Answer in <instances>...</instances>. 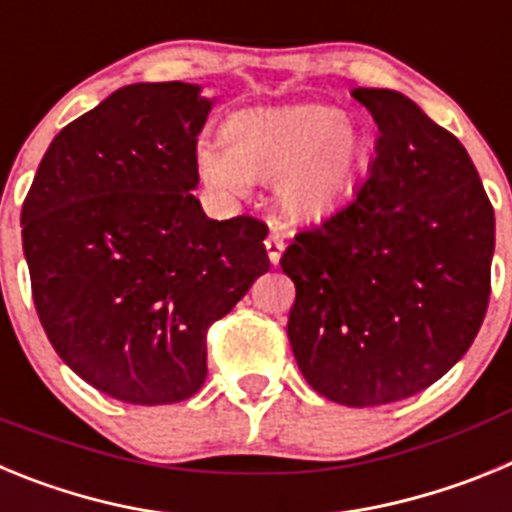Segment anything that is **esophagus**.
I'll list each match as a JSON object with an SVG mask.
<instances>
[{
    "label": "esophagus",
    "instance_id": "obj_1",
    "mask_svg": "<svg viewBox=\"0 0 512 512\" xmlns=\"http://www.w3.org/2000/svg\"><path fill=\"white\" fill-rule=\"evenodd\" d=\"M264 246H266V253H269V261L274 266H277L279 261H282L284 238H282V235H277V233H271L269 238H266V241H264Z\"/></svg>",
    "mask_w": 512,
    "mask_h": 512
}]
</instances>
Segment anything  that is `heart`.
I'll return each mask as SVG.
<instances>
[{"mask_svg": "<svg viewBox=\"0 0 512 512\" xmlns=\"http://www.w3.org/2000/svg\"><path fill=\"white\" fill-rule=\"evenodd\" d=\"M194 166L220 194H243L251 179L274 182L284 217L320 223L361 187L372 166V146L328 104L261 107L230 117L223 140H202Z\"/></svg>", "mask_w": 512, "mask_h": 512, "instance_id": "obj_1", "label": "heart"}]
</instances>
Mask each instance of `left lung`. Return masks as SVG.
Instances as JSON below:
<instances>
[{"mask_svg":"<svg viewBox=\"0 0 512 512\" xmlns=\"http://www.w3.org/2000/svg\"><path fill=\"white\" fill-rule=\"evenodd\" d=\"M379 135L356 194L302 230L289 343L312 390L374 408L431 387L467 354L490 302L495 212L467 148L392 89H354Z\"/></svg>","mask_w":512,"mask_h":512,"instance_id":"8db88e82","label":"left lung"}]
</instances>
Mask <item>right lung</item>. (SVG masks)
Listing matches in <instances>:
<instances>
[{"label": "right lung", "instance_id": "1", "mask_svg": "<svg viewBox=\"0 0 512 512\" xmlns=\"http://www.w3.org/2000/svg\"><path fill=\"white\" fill-rule=\"evenodd\" d=\"M200 84L140 81L69 122L22 205L33 300L56 354L130 405H169L207 377V328L269 271L266 225L210 220L194 189Z\"/></svg>", "mask_w": 512, "mask_h": 512}]
</instances>
